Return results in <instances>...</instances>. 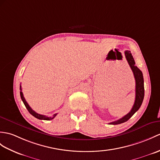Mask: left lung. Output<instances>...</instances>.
<instances>
[{
  "instance_id": "1",
  "label": "left lung",
  "mask_w": 160,
  "mask_h": 160,
  "mask_svg": "<svg viewBox=\"0 0 160 160\" xmlns=\"http://www.w3.org/2000/svg\"><path fill=\"white\" fill-rule=\"evenodd\" d=\"M125 55L126 59L129 63V66L132 70L133 76H134V78L136 81V98L134 104H133L132 108L130 112L128 114H126L122 118H120L117 121H115L113 122H110L111 125H118L122 123V122H126L130 118L134 113L138 110L140 107L142 105V103L143 102L144 96V79H143V75L142 72L137 68L135 65V61L133 59L132 55L131 54L130 51L126 50L125 52Z\"/></svg>"
}]
</instances>
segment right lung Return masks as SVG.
I'll return each mask as SVG.
<instances>
[{
	"label": "right lung",
	"mask_w": 160,
	"mask_h": 160,
	"mask_svg": "<svg viewBox=\"0 0 160 160\" xmlns=\"http://www.w3.org/2000/svg\"><path fill=\"white\" fill-rule=\"evenodd\" d=\"M20 97H21V99L22 100V102H23L24 104L25 105L26 108H27V109L28 110V112L31 113L33 117H35V118H38V119H40V120H46V121H50V120H52L53 119V118L57 116V114H54L52 117H48L47 116H45V115H42V114H38L36 112H35L34 110H33L31 107L29 106V105L28 104V103L27 102V101H26L24 98V95H23V93H22V88H21V85H20Z\"/></svg>",
	"instance_id": "add662e5"
}]
</instances>
